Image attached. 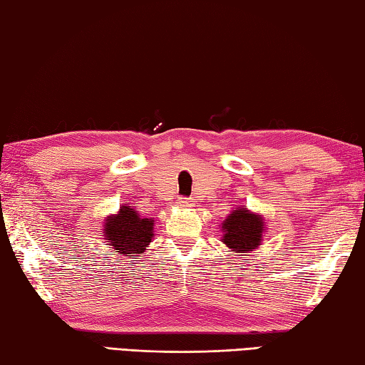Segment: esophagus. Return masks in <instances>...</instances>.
Here are the masks:
<instances>
[{
  "instance_id": "esophagus-1",
  "label": "esophagus",
  "mask_w": 365,
  "mask_h": 365,
  "mask_svg": "<svg viewBox=\"0 0 365 365\" xmlns=\"http://www.w3.org/2000/svg\"><path fill=\"white\" fill-rule=\"evenodd\" d=\"M178 205L183 207V209H188V207L192 205V201L190 197H180V201H178Z\"/></svg>"
}]
</instances>
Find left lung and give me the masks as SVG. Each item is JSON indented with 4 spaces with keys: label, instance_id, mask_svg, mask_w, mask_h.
<instances>
[{
    "label": "left lung",
    "instance_id": "1",
    "mask_svg": "<svg viewBox=\"0 0 365 365\" xmlns=\"http://www.w3.org/2000/svg\"><path fill=\"white\" fill-rule=\"evenodd\" d=\"M223 244L235 253H250L262 245L266 234V221L261 215L247 210L245 205L234 207L221 223ZM240 256V255H239Z\"/></svg>",
    "mask_w": 365,
    "mask_h": 365
}]
</instances>
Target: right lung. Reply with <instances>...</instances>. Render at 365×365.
<instances>
[{
    "mask_svg": "<svg viewBox=\"0 0 365 365\" xmlns=\"http://www.w3.org/2000/svg\"><path fill=\"white\" fill-rule=\"evenodd\" d=\"M153 218H142L133 205H121L118 213L106 218L103 235L113 253L140 255L153 239Z\"/></svg>",
    "mask_w": 365,
    "mask_h": 365,
    "instance_id": "right-lung-1",
    "label": "right lung"
}]
</instances>
